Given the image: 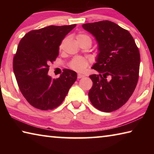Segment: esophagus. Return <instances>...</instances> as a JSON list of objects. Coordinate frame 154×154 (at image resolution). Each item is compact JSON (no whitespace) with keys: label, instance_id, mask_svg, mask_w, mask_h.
Masks as SVG:
<instances>
[{"label":"esophagus","instance_id":"1","mask_svg":"<svg viewBox=\"0 0 154 154\" xmlns=\"http://www.w3.org/2000/svg\"><path fill=\"white\" fill-rule=\"evenodd\" d=\"M84 77H85L84 75H82V74H78L77 75V78H78V79H81V78Z\"/></svg>","mask_w":154,"mask_h":154}]
</instances>
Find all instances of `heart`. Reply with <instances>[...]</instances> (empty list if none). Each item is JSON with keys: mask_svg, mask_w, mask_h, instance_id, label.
Returning <instances> with one entry per match:
<instances>
[{"mask_svg": "<svg viewBox=\"0 0 154 154\" xmlns=\"http://www.w3.org/2000/svg\"><path fill=\"white\" fill-rule=\"evenodd\" d=\"M77 39L78 41L84 39H89L91 41V43H92V40H91L90 36L85 35V34H79L77 36ZM88 65H89V61L87 59L80 56L75 57L69 64V67L73 70V71L77 72L84 71L88 66Z\"/></svg>", "mask_w": 154, "mask_h": 154, "instance_id": "b5f03b06", "label": "heart"}]
</instances>
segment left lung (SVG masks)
Returning a JSON list of instances; mask_svg holds the SVG:
<instances>
[{
  "instance_id": "1",
  "label": "left lung",
  "mask_w": 154,
  "mask_h": 154,
  "mask_svg": "<svg viewBox=\"0 0 154 154\" xmlns=\"http://www.w3.org/2000/svg\"><path fill=\"white\" fill-rule=\"evenodd\" d=\"M82 27L94 36L98 45L96 63L98 75H91L90 102L103 112L116 111L126 103L136 88L140 66L139 50L132 36L111 21L88 23Z\"/></svg>"
}]
</instances>
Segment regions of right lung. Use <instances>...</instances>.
<instances>
[{
	"label": "right lung",
	"instance_id": "obj_1",
	"mask_svg": "<svg viewBox=\"0 0 154 154\" xmlns=\"http://www.w3.org/2000/svg\"><path fill=\"white\" fill-rule=\"evenodd\" d=\"M75 26H49L33 30L20 41L13 68L21 92L34 107L45 111L56 108L76 81L77 72L70 69H64L56 79L48 75L49 64L58 56L62 41Z\"/></svg>",
	"mask_w": 154,
	"mask_h": 154
}]
</instances>
